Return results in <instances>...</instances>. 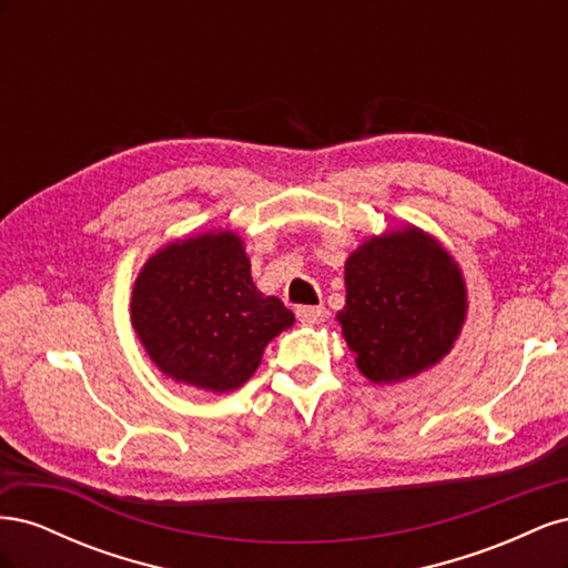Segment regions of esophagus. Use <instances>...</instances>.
<instances>
[{"instance_id":"esophagus-1","label":"esophagus","mask_w":568,"mask_h":568,"mask_svg":"<svg viewBox=\"0 0 568 568\" xmlns=\"http://www.w3.org/2000/svg\"><path fill=\"white\" fill-rule=\"evenodd\" d=\"M296 315L303 324H322L326 317V311L322 305H301Z\"/></svg>"}]
</instances>
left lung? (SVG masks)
I'll return each instance as SVG.
<instances>
[{"instance_id":"left-lung-1","label":"left lung","mask_w":568,"mask_h":568,"mask_svg":"<svg viewBox=\"0 0 568 568\" xmlns=\"http://www.w3.org/2000/svg\"><path fill=\"white\" fill-rule=\"evenodd\" d=\"M336 313L355 365L372 384H398L438 365L467 320V282L436 236L403 225L367 236L346 257Z\"/></svg>"}]
</instances>
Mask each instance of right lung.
Returning a JSON list of instances; mask_svg holds the SVG:
<instances>
[{
	"label": "right lung",
	"instance_id": "add662e5",
	"mask_svg": "<svg viewBox=\"0 0 568 568\" xmlns=\"http://www.w3.org/2000/svg\"><path fill=\"white\" fill-rule=\"evenodd\" d=\"M130 317L168 379L213 393L244 386L267 343L296 322L253 284L244 239L232 230L175 239L151 253L132 286Z\"/></svg>",
	"mask_w": 568,
	"mask_h": 568
}]
</instances>
